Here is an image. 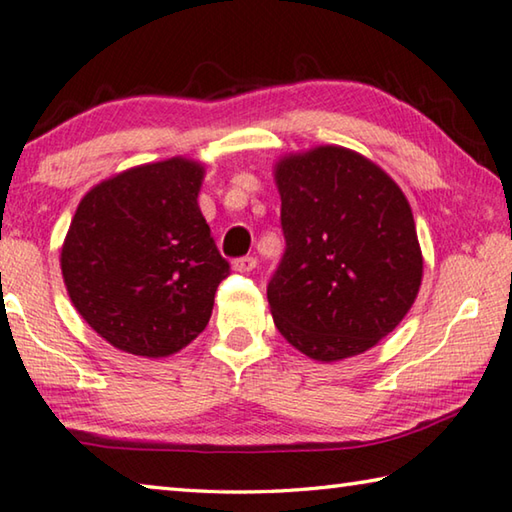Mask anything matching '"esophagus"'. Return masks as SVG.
Returning a JSON list of instances; mask_svg holds the SVG:
<instances>
[{
    "mask_svg": "<svg viewBox=\"0 0 512 512\" xmlns=\"http://www.w3.org/2000/svg\"><path fill=\"white\" fill-rule=\"evenodd\" d=\"M255 266H257L255 257H239V259H234V262H232V269L237 273H248V271H253Z\"/></svg>",
    "mask_w": 512,
    "mask_h": 512,
    "instance_id": "esophagus-1",
    "label": "esophagus"
}]
</instances>
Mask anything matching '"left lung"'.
Listing matches in <instances>:
<instances>
[{
	"instance_id": "left-lung-1",
	"label": "left lung",
	"mask_w": 512,
	"mask_h": 512,
	"mask_svg": "<svg viewBox=\"0 0 512 512\" xmlns=\"http://www.w3.org/2000/svg\"><path fill=\"white\" fill-rule=\"evenodd\" d=\"M275 184L287 241L266 287L275 328L316 362L369 351L419 294L424 257L408 198L339 145L282 157Z\"/></svg>"
}]
</instances>
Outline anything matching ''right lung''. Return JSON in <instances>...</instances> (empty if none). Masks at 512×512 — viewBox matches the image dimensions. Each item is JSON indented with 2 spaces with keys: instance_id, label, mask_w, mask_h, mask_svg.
Segmentation results:
<instances>
[{
  "instance_id": "obj_1",
  "label": "right lung",
  "mask_w": 512,
  "mask_h": 512,
  "mask_svg": "<svg viewBox=\"0 0 512 512\" xmlns=\"http://www.w3.org/2000/svg\"><path fill=\"white\" fill-rule=\"evenodd\" d=\"M205 166H134L81 198L61 248L75 310L118 351L168 358L207 328L230 275L198 207Z\"/></svg>"
}]
</instances>
